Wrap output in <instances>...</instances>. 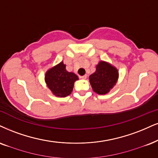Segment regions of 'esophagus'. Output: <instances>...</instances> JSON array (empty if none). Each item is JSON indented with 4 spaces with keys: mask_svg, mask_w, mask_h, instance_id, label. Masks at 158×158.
<instances>
[{
    "mask_svg": "<svg viewBox=\"0 0 158 158\" xmlns=\"http://www.w3.org/2000/svg\"><path fill=\"white\" fill-rule=\"evenodd\" d=\"M86 77H87V75H85L83 76H80V78L81 79H86Z\"/></svg>",
    "mask_w": 158,
    "mask_h": 158,
    "instance_id": "34e87169",
    "label": "esophagus"
}]
</instances>
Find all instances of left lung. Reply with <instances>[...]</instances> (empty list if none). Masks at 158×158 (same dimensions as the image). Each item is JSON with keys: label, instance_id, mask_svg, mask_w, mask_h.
Listing matches in <instances>:
<instances>
[{"label": "left lung", "instance_id": "8db88e82", "mask_svg": "<svg viewBox=\"0 0 158 158\" xmlns=\"http://www.w3.org/2000/svg\"><path fill=\"white\" fill-rule=\"evenodd\" d=\"M118 77V70L108 62L101 61L95 73L89 76L93 91L98 94H106L116 85Z\"/></svg>", "mask_w": 158, "mask_h": 158}]
</instances>
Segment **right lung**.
I'll list each match as a JSON object with an SVG mask.
<instances>
[{"label": "right lung", "instance_id": "right-lung-1", "mask_svg": "<svg viewBox=\"0 0 158 158\" xmlns=\"http://www.w3.org/2000/svg\"><path fill=\"white\" fill-rule=\"evenodd\" d=\"M44 80L52 94L64 97L71 94L74 83L78 80V77L75 73L67 71L66 65L61 61L47 71Z\"/></svg>", "mask_w": 158, "mask_h": 158}]
</instances>
